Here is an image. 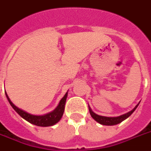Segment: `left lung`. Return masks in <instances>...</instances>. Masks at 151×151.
<instances>
[{
    "instance_id": "1",
    "label": "left lung",
    "mask_w": 151,
    "mask_h": 151,
    "mask_svg": "<svg viewBox=\"0 0 151 151\" xmlns=\"http://www.w3.org/2000/svg\"><path fill=\"white\" fill-rule=\"evenodd\" d=\"M140 104V102L138 103L137 105L134 107V109H132L131 111L128 112V113H125V114H123L121 116H114V117H109V116H103L98 115L96 113H95L92 110L91 107L89 106V113H90L91 116L95 119L97 123H100L102 125L105 126H113L116 125L118 123H120L121 122H123V120H125L127 118H128L129 116L131 115L132 113L135 111V109H137V107L138 106V105Z\"/></svg>"
}]
</instances>
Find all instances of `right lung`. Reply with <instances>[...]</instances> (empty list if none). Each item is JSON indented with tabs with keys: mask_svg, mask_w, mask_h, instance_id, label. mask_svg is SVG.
<instances>
[{
	"mask_svg": "<svg viewBox=\"0 0 151 151\" xmlns=\"http://www.w3.org/2000/svg\"><path fill=\"white\" fill-rule=\"evenodd\" d=\"M6 97H7V100L11 104L14 110L22 116L23 119L29 122L30 123L34 124V125L38 126V127H50V126L55 125V123H58L61 119L62 116L64 113L65 110V102H66L67 96H68V92H67L65 96L62 97L58 105L57 106L55 109L53 111L50 113H46L44 115H33L28 112L24 111L23 109H20L17 106H16L10 99L9 96H7V93H5Z\"/></svg>",
	"mask_w": 151,
	"mask_h": 151,
	"instance_id": "add662e5",
	"label": "right lung"
}]
</instances>
